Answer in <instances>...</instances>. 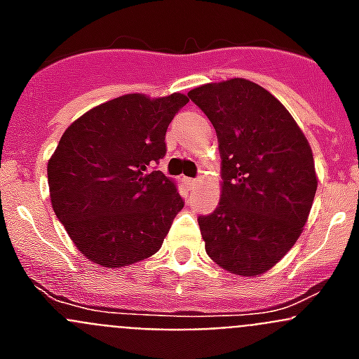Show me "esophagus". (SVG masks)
I'll return each instance as SVG.
<instances>
[{
	"label": "esophagus",
	"instance_id": "34e87169",
	"mask_svg": "<svg viewBox=\"0 0 359 359\" xmlns=\"http://www.w3.org/2000/svg\"><path fill=\"white\" fill-rule=\"evenodd\" d=\"M196 183H198V180H196V177H192V180H189V185H196Z\"/></svg>",
	"mask_w": 359,
	"mask_h": 359
}]
</instances>
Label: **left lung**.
<instances>
[{"instance_id": "8db88e82", "label": "left lung", "mask_w": 359, "mask_h": 359, "mask_svg": "<svg viewBox=\"0 0 359 359\" xmlns=\"http://www.w3.org/2000/svg\"><path fill=\"white\" fill-rule=\"evenodd\" d=\"M189 98L217 133L223 194L198 223L212 261L261 275L302 233L316 194L313 152L290 111L246 79L199 86Z\"/></svg>"}]
</instances>
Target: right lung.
<instances>
[{
  "mask_svg": "<svg viewBox=\"0 0 359 359\" xmlns=\"http://www.w3.org/2000/svg\"><path fill=\"white\" fill-rule=\"evenodd\" d=\"M189 98L123 95L69 126L48 161L52 207L82 255L122 268L161 248L185 201L156 170L165 133Z\"/></svg>",
  "mask_w": 359,
  "mask_h": 359,
  "instance_id": "right-lung-1",
  "label": "right lung"
}]
</instances>
